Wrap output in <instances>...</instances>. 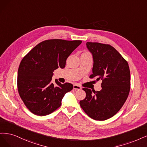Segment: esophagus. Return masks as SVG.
Instances as JSON below:
<instances>
[{"mask_svg": "<svg viewBox=\"0 0 147 147\" xmlns=\"http://www.w3.org/2000/svg\"><path fill=\"white\" fill-rule=\"evenodd\" d=\"M73 89L74 90H80L81 89V87L78 84H74L73 86Z\"/></svg>", "mask_w": 147, "mask_h": 147, "instance_id": "esophagus-1", "label": "esophagus"}]
</instances>
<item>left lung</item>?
<instances>
[{"label": "left lung", "mask_w": 147, "mask_h": 147, "mask_svg": "<svg viewBox=\"0 0 147 147\" xmlns=\"http://www.w3.org/2000/svg\"><path fill=\"white\" fill-rule=\"evenodd\" d=\"M87 48L93 59L90 78L102 80L100 91L84 88L86 97L80 106L87 114L95 120H106L120 111L130 90V71L128 63L118 52L109 45L87 42Z\"/></svg>", "instance_id": "obj_1"}]
</instances>
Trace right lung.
<instances>
[{
	"label": "right lung",
	"mask_w": 147,
	"mask_h": 147,
	"mask_svg": "<svg viewBox=\"0 0 147 147\" xmlns=\"http://www.w3.org/2000/svg\"><path fill=\"white\" fill-rule=\"evenodd\" d=\"M82 41L48 40L35 46L21 60L18 72V90L29 110L39 116L49 115L61 105L73 86L52 82L54 70L64 68L66 60Z\"/></svg>",
	"instance_id": "obj_1"
}]
</instances>
